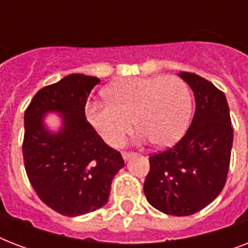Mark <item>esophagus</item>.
Segmentation results:
<instances>
[{
	"label": "esophagus",
	"mask_w": 248,
	"mask_h": 248,
	"mask_svg": "<svg viewBox=\"0 0 248 248\" xmlns=\"http://www.w3.org/2000/svg\"><path fill=\"white\" fill-rule=\"evenodd\" d=\"M132 153H126V152H124V153H122V158L124 159V161H128V159L131 158L132 157Z\"/></svg>",
	"instance_id": "obj_1"
}]
</instances>
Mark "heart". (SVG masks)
I'll return each mask as SVG.
<instances>
[{
	"label": "heart",
	"instance_id": "b5f03b06",
	"mask_svg": "<svg viewBox=\"0 0 248 248\" xmlns=\"http://www.w3.org/2000/svg\"><path fill=\"white\" fill-rule=\"evenodd\" d=\"M109 103H91L86 116L105 143L117 147L131 131L132 120L140 128L139 140L170 147L186 131L190 95L173 76L134 77L113 82L107 89Z\"/></svg>",
	"mask_w": 248,
	"mask_h": 248
}]
</instances>
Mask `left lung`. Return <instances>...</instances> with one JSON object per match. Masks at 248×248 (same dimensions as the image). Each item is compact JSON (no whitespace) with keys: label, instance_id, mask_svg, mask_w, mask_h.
I'll return each mask as SVG.
<instances>
[{"label":"left lung","instance_id":"8db88e82","mask_svg":"<svg viewBox=\"0 0 248 248\" xmlns=\"http://www.w3.org/2000/svg\"><path fill=\"white\" fill-rule=\"evenodd\" d=\"M179 77L194 93L196 112L186 134L172 148L149 157L144 193L158 211L188 216L211 203L223 190L233 128L223 91L194 73L180 72Z\"/></svg>","mask_w":248,"mask_h":248}]
</instances>
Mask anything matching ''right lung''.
Wrapping results in <instances>:
<instances>
[{"label": "right lung", "mask_w": 248, "mask_h": 248, "mask_svg": "<svg viewBox=\"0 0 248 248\" xmlns=\"http://www.w3.org/2000/svg\"><path fill=\"white\" fill-rule=\"evenodd\" d=\"M100 79L75 73L34 95L24 114L25 171L40 200L64 216H79L108 202L113 177L124 166L120 152L87 122L85 107ZM58 114L56 132L46 116Z\"/></svg>", "instance_id": "right-lung-1"}]
</instances>
